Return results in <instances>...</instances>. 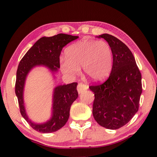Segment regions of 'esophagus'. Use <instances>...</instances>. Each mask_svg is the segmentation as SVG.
I'll list each match as a JSON object with an SVG mask.
<instances>
[{
	"label": "esophagus",
	"mask_w": 157,
	"mask_h": 157,
	"mask_svg": "<svg viewBox=\"0 0 157 157\" xmlns=\"http://www.w3.org/2000/svg\"><path fill=\"white\" fill-rule=\"evenodd\" d=\"M88 88V86L87 85L83 84V83H79V84H78V88H77V90H78V91L79 94H80V93L86 90Z\"/></svg>",
	"instance_id": "34e87169"
}]
</instances>
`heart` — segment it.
<instances>
[{"instance_id":"obj_1","label":"heart","mask_w":157,"mask_h":157,"mask_svg":"<svg viewBox=\"0 0 157 157\" xmlns=\"http://www.w3.org/2000/svg\"><path fill=\"white\" fill-rule=\"evenodd\" d=\"M65 56L66 59L60 61V67L68 76L78 75L82 67L88 78L94 82H101L111 72L113 52L105 41L83 39L68 46Z\"/></svg>"}]
</instances>
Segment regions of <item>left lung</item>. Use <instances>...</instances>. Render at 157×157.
Wrapping results in <instances>:
<instances>
[{
  "instance_id": "1",
  "label": "left lung",
  "mask_w": 157,
  "mask_h": 157,
  "mask_svg": "<svg viewBox=\"0 0 157 157\" xmlns=\"http://www.w3.org/2000/svg\"><path fill=\"white\" fill-rule=\"evenodd\" d=\"M113 52V67L107 80L90 86L94 93L92 114L100 125L117 129L127 124L138 111L142 75L132 52L115 36L103 34Z\"/></svg>"
}]
</instances>
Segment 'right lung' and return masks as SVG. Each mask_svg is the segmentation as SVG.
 I'll list each match as a JSON object with an SVG mask.
<instances>
[{"mask_svg":"<svg viewBox=\"0 0 157 157\" xmlns=\"http://www.w3.org/2000/svg\"><path fill=\"white\" fill-rule=\"evenodd\" d=\"M79 36L59 34L51 37L40 38L26 52L20 61L17 71L15 94L18 99L20 113L29 125L36 131L51 133L57 131L65 125L69 117L70 107L78 97V83L57 86L52 96V116L47 121L36 123L31 121L26 113L23 92L26 78L31 70L38 66L48 68L54 75L60 68L59 56L63 48Z\"/></svg>","mask_w":157,"mask_h":157,"instance_id":"right-lung-1","label":"right lung"}]
</instances>
